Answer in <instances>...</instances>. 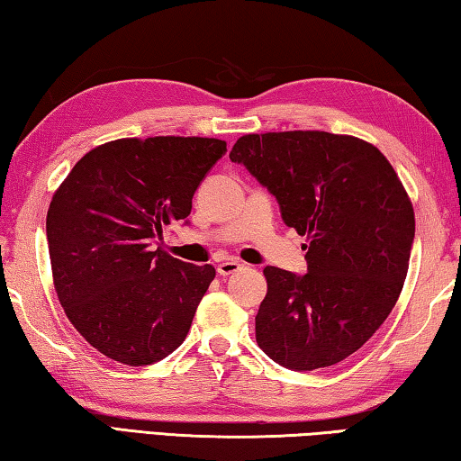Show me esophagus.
<instances>
[{
	"instance_id": "esophagus-1",
	"label": "esophagus",
	"mask_w": 461,
	"mask_h": 461,
	"mask_svg": "<svg viewBox=\"0 0 461 461\" xmlns=\"http://www.w3.org/2000/svg\"><path fill=\"white\" fill-rule=\"evenodd\" d=\"M241 270V264L238 259H223V262L217 264V274L220 276H231Z\"/></svg>"
}]
</instances>
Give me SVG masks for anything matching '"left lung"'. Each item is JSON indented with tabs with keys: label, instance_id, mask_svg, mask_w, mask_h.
Masks as SVG:
<instances>
[{
	"label": "left lung",
	"instance_id": "left-lung-1",
	"mask_svg": "<svg viewBox=\"0 0 461 461\" xmlns=\"http://www.w3.org/2000/svg\"><path fill=\"white\" fill-rule=\"evenodd\" d=\"M230 158L308 238L304 276L264 267L259 348L292 371L345 361L384 322L407 276L415 215L395 169L371 143L324 131L246 135Z\"/></svg>",
	"mask_w": 461,
	"mask_h": 461
}]
</instances>
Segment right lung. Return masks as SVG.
<instances>
[{"mask_svg": "<svg viewBox=\"0 0 461 461\" xmlns=\"http://www.w3.org/2000/svg\"><path fill=\"white\" fill-rule=\"evenodd\" d=\"M225 150V140L203 137L111 140L82 157L54 194L46 236L58 300L98 353L145 366L185 340L215 267L155 246L165 225L191 213Z\"/></svg>", "mask_w": 461, "mask_h": 461, "instance_id": "obj_1", "label": "right lung"}]
</instances>
